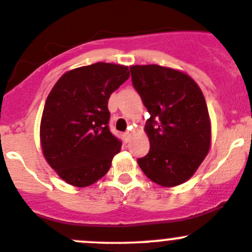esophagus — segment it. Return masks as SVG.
Wrapping results in <instances>:
<instances>
[{
	"mask_svg": "<svg viewBox=\"0 0 252 252\" xmlns=\"http://www.w3.org/2000/svg\"><path fill=\"white\" fill-rule=\"evenodd\" d=\"M132 134H133V133H132L131 131H127V132H125V133H124V138H125L126 142H128L129 139H131Z\"/></svg>",
	"mask_w": 252,
	"mask_h": 252,
	"instance_id": "34e87169",
	"label": "esophagus"
}]
</instances>
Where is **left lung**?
Masks as SVG:
<instances>
[{"label": "left lung", "mask_w": 252, "mask_h": 252, "mask_svg": "<svg viewBox=\"0 0 252 252\" xmlns=\"http://www.w3.org/2000/svg\"><path fill=\"white\" fill-rule=\"evenodd\" d=\"M129 69L151 115L144 127L151 148L137 163L153 183L164 188L181 185L196 173L211 148V119L202 91L180 69L159 64Z\"/></svg>", "instance_id": "left-lung-1"}]
</instances>
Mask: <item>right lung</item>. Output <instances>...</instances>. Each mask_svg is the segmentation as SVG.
Here are the masks:
<instances>
[{"instance_id": "add662e5", "label": "right lung", "mask_w": 252, "mask_h": 252, "mask_svg": "<svg viewBox=\"0 0 252 252\" xmlns=\"http://www.w3.org/2000/svg\"><path fill=\"white\" fill-rule=\"evenodd\" d=\"M129 77L124 64L96 62L62 74L47 95L40 121L42 156L76 188L103 178L121 142L109 129L108 100Z\"/></svg>"}]
</instances>
